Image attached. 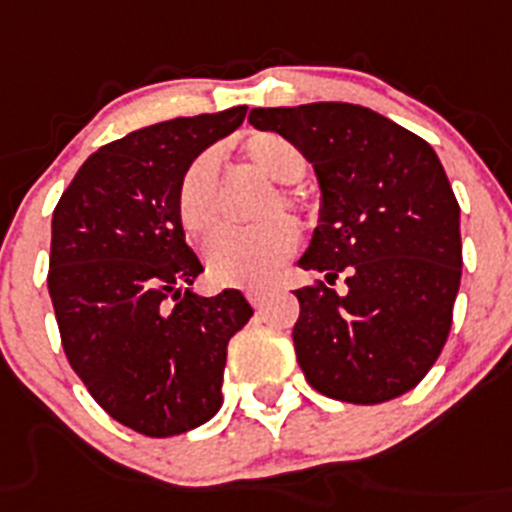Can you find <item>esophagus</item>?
I'll use <instances>...</instances> for the list:
<instances>
[{"label":"esophagus","mask_w":512,"mask_h":512,"mask_svg":"<svg viewBox=\"0 0 512 512\" xmlns=\"http://www.w3.org/2000/svg\"><path fill=\"white\" fill-rule=\"evenodd\" d=\"M267 295H270V290H267V288H250V290H247V300H250L255 308H262V305H265Z\"/></svg>","instance_id":"34e87169"}]
</instances>
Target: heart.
Wrapping results in <instances>:
<instances>
[{
    "mask_svg": "<svg viewBox=\"0 0 512 512\" xmlns=\"http://www.w3.org/2000/svg\"><path fill=\"white\" fill-rule=\"evenodd\" d=\"M250 164L278 184L298 181L305 159L295 143L278 133H252L245 141ZM278 209H295L290 191H278L267 202V222L247 229H219L204 245V262L217 283L257 288L278 272L298 242V229L288 217H272ZM176 214L189 237H207L219 222V159L214 151L199 154L186 166L176 189Z\"/></svg>",
    "mask_w": 512,
    "mask_h": 512,
    "instance_id": "heart-1",
    "label": "heart"
}]
</instances>
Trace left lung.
<instances>
[{
    "label": "left lung",
    "mask_w": 512,
    "mask_h": 512,
    "mask_svg": "<svg viewBox=\"0 0 512 512\" xmlns=\"http://www.w3.org/2000/svg\"><path fill=\"white\" fill-rule=\"evenodd\" d=\"M313 164L321 214L303 270L325 283L295 290V356L315 391L348 404L407 394L450 336L462 278L460 204L434 148L353 103L252 108ZM343 271L347 290L330 285Z\"/></svg>",
    "instance_id": "1"
}]
</instances>
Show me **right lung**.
<instances>
[{"instance_id":"right-lung-1","label":"right lung","mask_w":512,"mask_h":512,"mask_svg":"<svg viewBox=\"0 0 512 512\" xmlns=\"http://www.w3.org/2000/svg\"><path fill=\"white\" fill-rule=\"evenodd\" d=\"M247 105L141 128L98 148L52 214L50 288L62 348L116 422L174 437L222 407L227 343L252 318L240 290L202 298L176 189Z\"/></svg>"}]
</instances>
